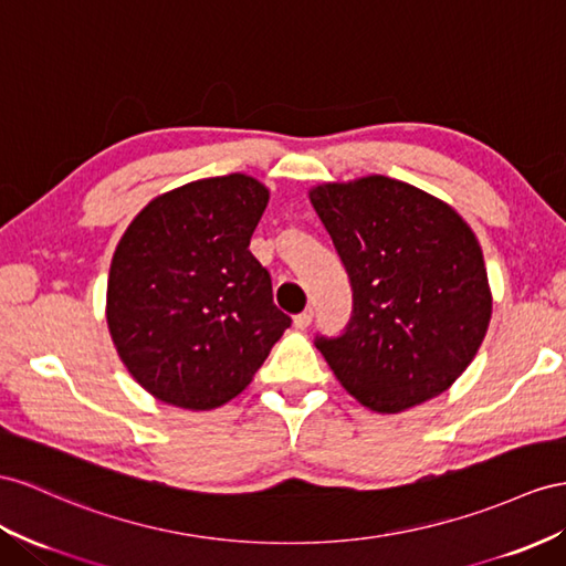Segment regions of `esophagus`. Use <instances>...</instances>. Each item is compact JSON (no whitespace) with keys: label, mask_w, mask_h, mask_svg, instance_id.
<instances>
[{"label":"esophagus","mask_w":566,"mask_h":566,"mask_svg":"<svg viewBox=\"0 0 566 566\" xmlns=\"http://www.w3.org/2000/svg\"><path fill=\"white\" fill-rule=\"evenodd\" d=\"M311 323H313V311H311V308L298 313V315H294V327H296V329H306Z\"/></svg>","instance_id":"34e87169"}]
</instances>
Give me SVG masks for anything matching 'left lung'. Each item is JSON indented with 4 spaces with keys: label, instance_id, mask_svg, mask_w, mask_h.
Segmentation results:
<instances>
[{
    "label": "left lung",
    "instance_id": "1",
    "mask_svg": "<svg viewBox=\"0 0 566 566\" xmlns=\"http://www.w3.org/2000/svg\"><path fill=\"white\" fill-rule=\"evenodd\" d=\"M308 198L354 289L344 335L315 342L335 378L378 413L442 395L492 317L473 229L444 200L382 174L317 184Z\"/></svg>",
    "mask_w": 566,
    "mask_h": 566
}]
</instances>
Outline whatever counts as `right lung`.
I'll return each mask as SVG.
<instances>
[{"label": "right lung", "mask_w": 566, "mask_h": 566, "mask_svg": "<svg viewBox=\"0 0 566 566\" xmlns=\"http://www.w3.org/2000/svg\"><path fill=\"white\" fill-rule=\"evenodd\" d=\"M268 200L265 184L237 171L171 188L126 227L109 265L107 327L155 399L188 411L222 407L292 325L249 251Z\"/></svg>", "instance_id": "add662e5"}]
</instances>
